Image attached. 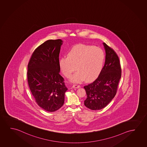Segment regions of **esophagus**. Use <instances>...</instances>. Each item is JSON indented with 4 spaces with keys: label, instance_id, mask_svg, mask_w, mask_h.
<instances>
[{
    "label": "esophagus",
    "instance_id": "obj_1",
    "mask_svg": "<svg viewBox=\"0 0 147 147\" xmlns=\"http://www.w3.org/2000/svg\"><path fill=\"white\" fill-rule=\"evenodd\" d=\"M73 88H80V86L78 85V84H74L72 86Z\"/></svg>",
    "mask_w": 147,
    "mask_h": 147
}]
</instances>
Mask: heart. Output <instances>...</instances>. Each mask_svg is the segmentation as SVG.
<instances>
[{
	"label": "heart",
	"instance_id": "b5f03b06",
	"mask_svg": "<svg viewBox=\"0 0 147 147\" xmlns=\"http://www.w3.org/2000/svg\"><path fill=\"white\" fill-rule=\"evenodd\" d=\"M105 54L100 48L94 46L78 44L70 50L68 57L59 59V65L66 77L74 71H78L71 77L73 82H80L86 78L90 81L100 74L104 65Z\"/></svg>",
	"mask_w": 147,
	"mask_h": 147
}]
</instances>
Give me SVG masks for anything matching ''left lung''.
I'll use <instances>...</instances> for the list:
<instances>
[{"instance_id":"obj_1","label":"left lung","mask_w":147,"mask_h":147,"mask_svg":"<svg viewBox=\"0 0 147 147\" xmlns=\"http://www.w3.org/2000/svg\"><path fill=\"white\" fill-rule=\"evenodd\" d=\"M106 56L104 67L97 78L84 86L87 98L84 105L92 110L103 109L115 97L121 77V67L115 51L103 43Z\"/></svg>"}]
</instances>
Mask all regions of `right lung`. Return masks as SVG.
Masks as SVG:
<instances>
[{"instance_id":"right-lung-1","label":"right lung","mask_w":147,"mask_h":147,"mask_svg":"<svg viewBox=\"0 0 147 147\" xmlns=\"http://www.w3.org/2000/svg\"><path fill=\"white\" fill-rule=\"evenodd\" d=\"M63 41L49 40L36 48L27 65V81L38 106L49 112L63 105L68 88L59 74V54Z\"/></svg>"}]
</instances>
